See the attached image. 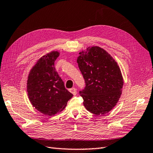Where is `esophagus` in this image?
I'll list each match as a JSON object with an SVG mask.
<instances>
[{"label":"esophagus","instance_id":"1","mask_svg":"<svg viewBox=\"0 0 153 153\" xmlns=\"http://www.w3.org/2000/svg\"><path fill=\"white\" fill-rule=\"evenodd\" d=\"M69 91H70V92L71 93H72L73 95H76L77 94V90H76V88H70V89H69Z\"/></svg>","mask_w":153,"mask_h":153}]
</instances>
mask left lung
Listing matches in <instances>:
<instances>
[{
	"instance_id": "obj_1",
	"label": "left lung",
	"mask_w": 153,
	"mask_h": 153,
	"mask_svg": "<svg viewBox=\"0 0 153 153\" xmlns=\"http://www.w3.org/2000/svg\"><path fill=\"white\" fill-rule=\"evenodd\" d=\"M77 57L85 87L79 91L83 105L96 115L111 111L122 94L124 81L119 66L110 54L98 46L88 47Z\"/></svg>"
}]
</instances>
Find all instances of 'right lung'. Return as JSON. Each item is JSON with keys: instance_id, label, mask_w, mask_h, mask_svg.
I'll use <instances>...</instances> for the list:
<instances>
[{"instance_id": "right-lung-1", "label": "right lung", "mask_w": 153, "mask_h": 153, "mask_svg": "<svg viewBox=\"0 0 153 153\" xmlns=\"http://www.w3.org/2000/svg\"><path fill=\"white\" fill-rule=\"evenodd\" d=\"M59 54L57 51H52L42 56L28 76L29 100L35 109L45 115L53 116L62 111L73 97L56 72L54 62Z\"/></svg>"}]
</instances>
